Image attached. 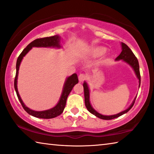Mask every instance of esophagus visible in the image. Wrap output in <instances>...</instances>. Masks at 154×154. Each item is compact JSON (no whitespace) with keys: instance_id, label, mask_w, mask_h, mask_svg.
<instances>
[{"instance_id":"obj_1","label":"esophagus","mask_w":154,"mask_h":154,"mask_svg":"<svg viewBox=\"0 0 154 154\" xmlns=\"http://www.w3.org/2000/svg\"><path fill=\"white\" fill-rule=\"evenodd\" d=\"M86 78H87V75L85 74H80L79 75V80L80 82H83V81L86 79Z\"/></svg>"}]
</instances>
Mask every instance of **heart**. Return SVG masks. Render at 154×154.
I'll return each mask as SVG.
<instances>
[{
	"label": "heart",
	"mask_w": 154,
	"mask_h": 154,
	"mask_svg": "<svg viewBox=\"0 0 154 154\" xmlns=\"http://www.w3.org/2000/svg\"><path fill=\"white\" fill-rule=\"evenodd\" d=\"M106 49L104 47L96 46L92 48L90 51V56L92 58H98L105 54Z\"/></svg>",
	"instance_id": "b5f03b06"
}]
</instances>
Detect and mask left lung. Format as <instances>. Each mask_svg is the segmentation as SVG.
Returning <instances> with one entry per match:
<instances>
[{
  "label": "left lung",
  "instance_id": "obj_1",
  "mask_svg": "<svg viewBox=\"0 0 154 154\" xmlns=\"http://www.w3.org/2000/svg\"><path fill=\"white\" fill-rule=\"evenodd\" d=\"M122 51L121 52V54L117 57L116 60H122L124 62H126L127 64H128L130 66H132V68L134 71V72L135 74H136L137 78L139 79V87H140V71H139V61H138L137 57L134 56L133 52H132L131 49L128 48V46L124 43H122ZM83 85V90H84L85 105L88 111L90 112L92 114L94 115V116L97 117V118H100L102 119H106V120H109V119H113L114 118H118V117L122 116V115H124V113H126L132 107V106H133L135 100H136V98H137L135 97L133 102H132V103L131 104V105H130L127 109H126V110L122 111L118 114L113 115V116H103V115L99 113L97 111H95L94 109L92 108V105H91L90 102V90H89V88H88L87 83L84 82Z\"/></svg>",
  "mask_w": 154,
  "mask_h": 154
}]
</instances>
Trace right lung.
Listing matches in <instances>:
<instances>
[{
    "instance_id": "obj_1",
    "label": "right lung",
    "mask_w": 154,
    "mask_h": 154,
    "mask_svg": "<svg viewBox=\"0 0 154 154\" xmlns=\"http://www.w3.org/2000/svg\"><path fill=\"white\" fill-rule=\"evenodd\" d=\"M60 42V36L58 35L37 38V39L34 40L30 44H28L26 48L24 50L22 51V53L20 54V55L18 57L17 60L16 74H15V77L14 80V88L15 92H16L17 98L19 99L21 105H22L24 110L26 111L28 114L35 117V118L43 119H51L60 116V115L63 112L65 106H66V99L68 96H69L70 92H71L72 88L75 86V85L77 84V83L79 82V80H78V77L76 73L72 74L70 77H67L66 82L64 83L63 90H62V95L60 96V98L59 102L54 107L50 109H48V110L42 111H33L32 109L28 108L27 106L24 105V103H23L22 98L20 97L19 93H18L17 83L18 71H19L20 65L23 58H24L26 56V54L33 47H37V48H41V47H42V48H49V47H52V48H61Z\"/></svg>"
}]
</instances>
